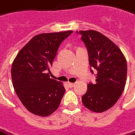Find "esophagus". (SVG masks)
Segmentation results:
<instances>
[{
	"label": "esophagus",
	"instance_id": "1",
	"mask_svg": "<svg viewBox=\"0 0 135 135\" xmlns=\"http://www.w3.org/2000/svg\"><path fill=\"white\" fill-rule=\"evenodd\" d=\"M68 85L70 87V88H72L74 85H75V83H71V82H68Z\"/></svg>",
	"mask_w": 135,
	"mask_h": 135
}]
</instances>
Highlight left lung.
<instances>
[{"mask_svg":"<svg viewBox=\"0 0 135 135\" xmlns=\"http://www.w3.org/2000/svg\"><path fill=\"white\" fill-rule=\"evenodd\" d=\"M76 33L81 35L88 49L90 66L97 70L96 83L88 84L82 102L93 112H105L115 105L124 91L127 75L126 58L118 46L102 33L92 30Z\"/></svg>","mask_w":135,"mask_h":135,"instance_id":"left-lung-1","label":"left lung"}]
</instances>
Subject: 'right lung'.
Listing matches in <instances>:
<instances>
[{
  "mask_svg": "<svg viewBox=\"0 0 135 135\" xmlns=\"http://www.w3.org/2000/svg\"><path fill=\"white\" fill-rule=\"evenodd\" d=\"M73 31L43 33L33 37L15 57L11 76L13 89L28 111L47 117L59 106L65 93L62 82L50 78V68L61 42Z\"/></svg>",
  "mask_w": 135,
  "mask_h": 135,
  "instance_id": "right-lung-1",
  "label": "right lung"
}]
</instances>
